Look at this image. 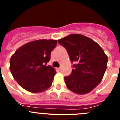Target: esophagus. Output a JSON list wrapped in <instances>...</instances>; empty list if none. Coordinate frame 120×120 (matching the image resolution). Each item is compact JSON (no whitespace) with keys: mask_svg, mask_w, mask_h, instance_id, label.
<instances>
[{"mask_svg":"<svg viewBox=\"0 0 120 120\" xmlns=\"http://www.w3.org/2000/svg\"><path fill=\"white\" fill-rule=\"evenodd\" d=\"M57 70H58V71H61V68H57Z\"/></svg>","mask_w":120,"mask_h":120,"instance_id":"obj_1","label":"esophagus"}]
</instances>
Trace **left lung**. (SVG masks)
<instances>
[{
	"label": "left lung",
	"mask_w": 120,
	"mask_h": 120,
	"mask_svg": "<svg viewBox=\"0 0 120 120\" xmlns=\"http://www.w3.org/2000/svg\"><path fill=\"white\" fill-rule=\"evenodd\" d=\"M67 49L73 65L71 75L64 77L67 87L77 94L91 92L101 82L107 68L108 56L96 42L73 34L58 40Z\"/></svg>",
	"instance_id": "1"
}]
</instances>
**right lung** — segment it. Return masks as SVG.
Instances as JSON below:
<instances>
[{
  "label": "right lung",
  "instance_id": "obj_1",
  "mask_svg": "<svg viewBox=\"0 0 120 120\" xmlns=\"http://www.w3.org/2000/svg\"><path fill=\"white\" fill-rule=\"evenodd\" d=\"M56 44L57 40H35L21 46L12 55L9 69L23 88L38 93L50 87L56 72L47 64Z\"/></svg>",
  "mask_w": 120,
  "mask_h": 120
}]
</instances>
